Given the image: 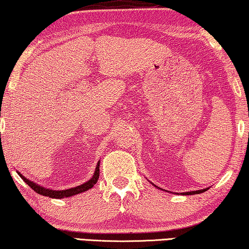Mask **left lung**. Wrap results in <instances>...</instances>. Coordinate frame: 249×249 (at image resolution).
<instances>
[{
	"label": "left lung",
	"mask_w": 249,
	"mask_h": 249,
	"mask_svg": "<svg viewBox=\"0 0 249 249\" xmlns=\"http://www.w3.org/2000/svg\"><path fill=\"white\" fill-rule=\"evenodd\" d=\"M206 191V189H202V190H196V191H190V193H185V195H195V194H200V193H204Z\"/></svg>",
	"instance_id": "obj_1"
}]
</instances>
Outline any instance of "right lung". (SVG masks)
Wrapping results in <instances>:
<instances>
[{"label": "right lung", "mask_w": 249, "mask_h": 249, "mask_svg": "<svg viewBox=\"0 0 249 249\" xmlns=\"http://www.w3.org/2000/svg\"><path fill=\"white\" fill-rule=\"evenodd\" d=\"M99 166H100V162H98L93 177L91 178L89 181L85 182L83 185H80L78 187H74V188L67 189V190H51V189L43 188V187L37 186L36 183H34L33 181H30L29 179L23 177L20 173H18V174L20 175V177L26 182V185H29L30 187H31V188L36 191V193H37L39 195H42V196H47L50 198H58V199H61V198L74 196V195H76V194H81V193H83V191H87L90 188H92L95 183H97L98 179H99V175H100V169H99Z\"/></svg>", "instance_id": "right-lung-1"}]
</instances>
